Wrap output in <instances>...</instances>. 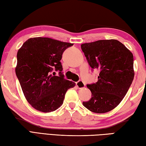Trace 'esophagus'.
<instances>
[{
	"label": "esophagus",
	"instance_id": "34e87169",
	"mask_svg": "<svg viewBox=\"0 0 146 146\" xmlns=\"http://www.w3.org/2000/svg\"><path fill=\"white\" fill-rule=\"evenodd\" d=\"M76 84L78 88H82L84 87V83L81 80H79V81L76 82Z\"/></svg>",
	"mask_w": 146,
	"mask_h": 146
}]
</instances>
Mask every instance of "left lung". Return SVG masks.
<instances>
[{"label":"left lung","instance_id":"obj_1","mask_svg":"<svg viewBox=\"0 0 146 146\" xmlns=\"http://www.w3.org/2000/svg\"><path fill=\"white\" fill-rule=\"evenodd\" d=\"M81 48L92 70L100 72L97 82L86 85L92 98L82 105L95 113L111 111L119 105L132 83L133 54L115 39L84 43Z\"/></svg>","mask_w":146,"mask_h":146}]
</instances>
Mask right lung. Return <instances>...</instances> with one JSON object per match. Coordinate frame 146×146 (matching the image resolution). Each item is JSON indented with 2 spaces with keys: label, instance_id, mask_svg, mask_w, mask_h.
I'll return each mask as SVG.
<instances>
[{
  "label": "right lung",
  "instance_id": "right-lung-1",
  "mask_svg": "<svg viewBox=\"0 0 146 146\" xmlns=\"http://www.w3.org/2000/svg\"><path fill=\"white\" fill-rule=\"evenodd\" d=\"M73 44L48 37L30 38L17 53L16 74L27 100L43 112L54 111L64 102L66 92L76 83L64 78L60 62ZM59 75L55 76V72Z\"/></svg>",
  "mask_w": 146,
  "mask_h": 146
}]
</instances>
